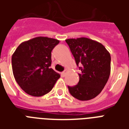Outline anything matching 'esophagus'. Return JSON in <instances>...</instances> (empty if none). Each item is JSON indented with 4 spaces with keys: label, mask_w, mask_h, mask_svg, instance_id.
Here are the masks:
<instances>
[{
    "label": "esophagus",
    "mask_w": 129,
    "mask_h": 129,
    "mask_svg": "<svg viewBox=\"0 0 129 129\" xmlns=\"http://www.w3.org/2000/svg\"><path fill=\"white\" fill-rule=\"evenodd\" d=\"M66 74V71H64V72H61V76L62 77H64Z\"/></svg>",
    "instance_id": "1"
}]
</instances>
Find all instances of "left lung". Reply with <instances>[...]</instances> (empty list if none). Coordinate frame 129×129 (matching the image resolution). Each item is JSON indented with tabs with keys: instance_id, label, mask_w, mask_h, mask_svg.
<instances>
[{
	"instance_id": "8db88e82",
	"label": "left lung",
	"mask_w": 129,
	"mask_h": 129,
	"mask_svg": "<svg viewBox=\"0 0 129 129\" xmlns=\"http://www.w3.org/2000/svg\"><path fill=\"white\" fill-rule=\"evenodd\" d=\"M81 72L77 85L68 86L71 95L79 100H89L100 94L110 74V53L98 41L86 37L66 40Z\"/></svg>"
}]
</instances>
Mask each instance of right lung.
Segmentation results:
<instances>
[{"label": "right lung", "instance_id": "obj_1", "mask_svg": "<svg viewBox=\"0 0 129 129\" xmlns=\"http://www.w3.org/2000/svg\"><path fill=\"white\" fill-rule=\"evenodd\" d=\"M57 39L37 37L19 45L12 55L15 80L21 89L33 96H42L53 88L60 74L51 68V51Z\"/></svg>", "mask_w": 129, "mask_h": 129}]
</instances>
